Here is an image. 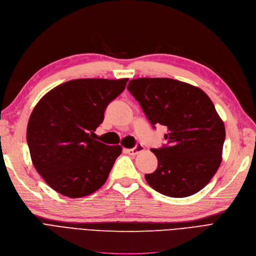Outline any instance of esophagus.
Returning a JSON list of instances; mask_svg holds the SVG:
<instances>
[{"instance_id":"1","label":"esophagus","mask_w":256,"mask_h":256,"mask_svg":"<svg viewBox=\"0 0 256 256\" xmlns=\"http://www.w3.org/2000/svg\"><path fill=\"white\" fill-rule=\"evenodd\" d=\"M144 152V146H143L142 144H140V143H138L134 148L126 149V152L129 154H131V156H136V154H140V152Z\"/></svg>"}]
</instances>
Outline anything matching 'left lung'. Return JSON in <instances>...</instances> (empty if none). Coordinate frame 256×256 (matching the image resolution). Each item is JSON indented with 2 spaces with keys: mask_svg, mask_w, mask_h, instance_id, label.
Listing matches in <instances>:
<instances>
[{
  "mask_svg": "<svg viewBox=\"0 0 256 256\" xmlns=\"http://www.w3.org/2000/svg\"><path fill=\"white\" fill-rule=\"evenodd\" d=\"M127 89L152 127H167V145L152 149L158 168L145 174L162 195L183 198L198 192L222 160L226 129L215 106L197 86L172 78H136Z\"/></svg>",
  "mask_w": 256,
  "mask_h": 256,
  "instance_id": "8db88e82",
  "label": "left lung"
}]
</instances>
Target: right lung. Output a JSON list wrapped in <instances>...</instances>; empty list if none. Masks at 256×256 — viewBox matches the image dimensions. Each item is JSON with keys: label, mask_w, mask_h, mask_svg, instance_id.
<instances>
[{"label": "right lung", "mask_w": 256, "mask_h": 256, "mask_svg": "<svg viewBox=\"0 0 256 256\" xmlns=\"http://www.w3.org/2000/svg\"><path fill=\"white\" fill-rule=\"evenodd\" d=\"M128 78L74 79L48 92L34 108L26 131L32 164L50 186L70 198L102 188L122 152L93 138L107 106Z\"/></svg>", "instance_id": "obj_1"}]
</instances>
